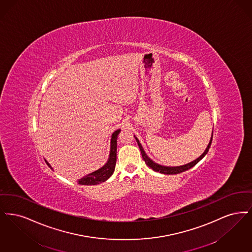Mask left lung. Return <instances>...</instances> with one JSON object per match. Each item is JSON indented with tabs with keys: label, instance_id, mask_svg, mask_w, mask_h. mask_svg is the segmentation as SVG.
<instances>
[{
	"label": "left lung",
	"instance_id": "1",
	"mask_svg": "<svg viewBox=\"0 0 252 252\" xmlns=\"http://www.w3.org/2000/svg\"><path fill=\"white\" fill-rule=\"evenodd\" d=\"M134 138H135L136 142L138 144V147H139V149H140V152H141V154H142L143 160L145 161V163H146V164H147L149 167L153 168V170H154V171L159 172V173H162V174L173 175V174H179V173L185 172L186 170L190 169L191 167H193L194 165H196V164L207 154V153L209 152V149H210V147H211V144H212V140H213V131H212V136H211L210 142H209L207 148L205 149V151L203 152V154H201L196 160H194V161H192V162H190V163H188V164L179 165V166H166V165H163V164L155 163V162L153 161V160L147 155V154L145 153L141 143L139 142L138 138H137L135 135H134Z\"/></svg>",
	"mask_w": 252,
	"mask_h": 252
}]
</instances>
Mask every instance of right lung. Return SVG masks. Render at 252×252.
Listing matches in <instances>:
<instances>
[{
  "mask_svg": "<svg viewBox=\"0 0 252 252\" xmlns=\"http://www.w3.org/2000/svg\"><path fill=\"white\" fill-rule=\"evenodd\" d=\"M121 132V129L114 131L112 133L111 142H110V154L107 162L102 165L98 170H95L88 175L84 176L78 181L79 185L82 186H95L100 183L107 181L111 176L113 175L115 171V166L117 163V139L118 135ZM45 162L53 169L51 164H49L46 160Z\"/></svg>",
  "mask_w": 252,
  "mask_h": 252,
  "instance_id": "right-lung-1",
  "label": "right lung"
}]
</instances>
